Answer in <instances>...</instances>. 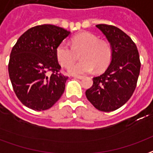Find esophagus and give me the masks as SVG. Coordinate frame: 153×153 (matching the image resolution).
<instances>
[{
  "label": "esophagus",
  "mask_w": 153,
  "mask_h": 153,
  "mask_svg": "<svg viewBox=\"0 0 153 153\" xmlns=\"http://www.w3.org/2000/svg\"><path fill=\"white\" fill-rule=\"evenodd\" d=\"M74 79H83V76H81V75H74Z\"/></svg>",
  "instance_id": "1"
}]
</instances>
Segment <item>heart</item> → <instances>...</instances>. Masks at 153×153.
Segmentation results:
<instances>
[{
  "mask_svg": "<svg viewBox=\"0 0 153 153\" xmlns=\"http://www.w3.org/2000/svg\"><path fill=\"white\" fill-rule=\"evenodd\" d=\"M79 53L81 62L71 65L75 58V53ZM113 56L111 45L106 40H100L91 32H82L71 39V47L62 41L56 48V57L60 65L68 67L71 74L79 75L91 73L94 69L102 71L108 67Z\"/></svg>",
  "mask_w": 153,
  "mask_h": 153,
  "instance_id": "obj_1",
  "label": "heart"
}]
</instances>
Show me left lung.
<instances>
[{
	"mask_svg": "<svg viewBox=\"0 0 153 153\" xmlns=\"http://www.w3.org/2000/svg\"><path fill=\"white\" fill-rule=\"evenodd\" d=\"M96 27L110 43L113 56L105 73L93 78L86 97L100 111H114L128 101L136 88L141 66L140 55L134 41L119 28L107 24Z\"/></svg>",
	"mask_w": 153,
	"mask_h": 153,
	"instance_id": "1",
	"label": "left lung"
}]
</instances>
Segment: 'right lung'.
I'll return each instance as SVG.
<instances>
[{"label":"right lung","instance_id":"1","mask_svg":"<svg viewBox=\"0 0 153 153\" xmlns=\"http://www.w3.org/2000/svg\"><path fill=\"white\" fill-rule=\"evenodd\" d=\"M70 31L45 24L28 29L12 48L8 65L13 91L29 108H50L65 91L68 77L60 73L56 48Z\"/></svg>","mask_w":153,"mask_h":153}]
</instances>
